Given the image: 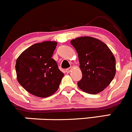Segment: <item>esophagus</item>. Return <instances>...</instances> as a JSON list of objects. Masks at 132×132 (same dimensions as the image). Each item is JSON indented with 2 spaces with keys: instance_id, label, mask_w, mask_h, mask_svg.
<instances>
[{
  "instance_id": "1",
  "label": "esophagus",
  "mask_w": 132,
  "mask_h": 132,
  "mask_svg": "<svg viewBox=\"0 0 132 132\" xmlns=\"http://www.w3.org/2000/svg\"><path fill=\"white\" fill-rule=\"evenodd\" d=\"M71 70H72V68L71 67H69V68H68V69H66L65 72H66L67 73H69L70 71H71Z\"/></svg>"
}]
</instances>
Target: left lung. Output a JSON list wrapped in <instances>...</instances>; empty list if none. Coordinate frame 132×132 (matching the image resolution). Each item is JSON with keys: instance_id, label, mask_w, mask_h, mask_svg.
Wrapping results in <instances>:
<instances>
[{"instance_id": "obj_1", "label": "left lung", "mask_w": 132, "mask_h": 132, "mask_svg": "<svg viewBox=\"0 0 132 132\" xmlns=\"http://www.w3.org/2000/svg\"><path fill=\"white\" fill-rule=\"evenodd\" d=\"M70 43L78 53L82 72L78 87L91 94L100 93L110 85L116 75L113 53L105 43L93 37H79Z\"/></svg>"}]
</instances>
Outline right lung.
<instances>
[{
  "mask_svg": "<svg viewBox=\"0 0 132 132\" xmlns=\"http://www.w3.org/2000/svg\"><path fill=\"white\" fill-rule=\"evenodd\" d=\"M56 42L35 44L22 52L16 62V76L20 85L31 94L47 97L59 88L64 74L52 58Z\"/></svg>",
  "mask_w": 132,
  "mask_h": 132,
  "instance_id": "right-lung-1",
  "label": "right lung"
}]
</instances>
